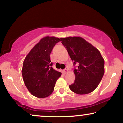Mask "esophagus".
<instances>
[{"label": "esophagus", "mask_w": 123, "mask_h": 123, "mask_svg": "<svg viewBox=\"0 0 123 123\" xmlns=\"http://www.w3.org/2000/svg\"><path fill=\"white\" fill-rule=\"evenodd\" d=\"M68 72V68H65L63 70V73H65V74H66V73H67Z\"/></svg>", "instance_id": "34e87169"}]
</instances>
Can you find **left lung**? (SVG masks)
Listing matches in <instances>:
<instances>
[{
	"label": "left lung",
	"instance_id": "8db88e82",
	"mask_svg": "<svg viewBox=\"0 0 123 123\" xmlns=\"http://www.w3.org/2000/svg\"><path fill=\"white\" fill-rule=\"evenodd\" d=\"M74 64L79 63L74 82L69 88L79 95L92 92L98 87L104 76V60L97 48L80 36L60 38Z\"/></svg>",
	"mask_w": 123,
	"mask_h": 123
}]
</instances>
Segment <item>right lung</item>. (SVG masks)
Listing matches in <instances>:
<instances>
[{
	"label": "right lung",
	"instance_id": "add662e5",
	"mask_svg": "<svg viewBox=\"0 0 123 123\" xmlns=\"http://www.w3.org/2000/svg\"><path fill=\"white\" fill-rule=\"evenodd\" d=\"M61 41L54 36L40 39L25 57L22 69L25 85L32 95L39 98L49 97L54 91L60 72L54 69L50 54L54 46Z\"/></svg>",
	"mask_w": 123,
	"mask_h": 123
}]
</instances>
